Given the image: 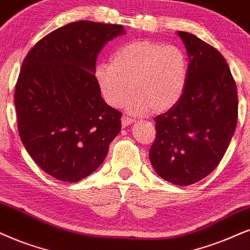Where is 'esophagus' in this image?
<instances>
[{
	"instance_id": "1",
	"label": "esophagus",
	"mask_w": 250,
	"mask_h": 250,
	"mask_svg": "<svg viewBox=\"0 0 250 250\" xmlns=\"http://www.w3.org/2000/svg\"><path fill=\"white\" fill-rule=\"evenodd\" d=\"M121 122H122V127L125 128V127H128L129 125H131V123H134L135 120L128 118V116H123V118L121 119Z\"/></svg>"
}]
</instances>
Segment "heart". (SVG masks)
<instances>
[{"label":"heart","mask_w":250,"mask_h":250,"mask_svg":"<svg viewBox=\"0 0 250 250\" xmlns=\"http://www.w3.org/2000/svg\"><path fill=\"white\" fill-rule=\"evenodd\" d=\"M94 78L110 107L125 104L132 114L168 112L178 105L187 88L189 59L182 48L148 39L132 40L118 47L110 63H98Z\"/></svg>","instance_id":"b5f03b06"}]
</instances>
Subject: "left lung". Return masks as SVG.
<instances>
[{
	"instance_id": "8db88e82",
	"label": "left lung",
	"mask_w": 250,
	"mask_h": 250,
	"mask_svg": "<svg viewBox=\"0 0 250 250\" xmlns=\"http://www.w3.org/2000/svg\"><path fill=\"white\" fill-rule=\"evenodd\" d=\"M189 58V80L182 99L154 118L151 165L176 186L210 174L223 159L238 121V92L226 60L200 38L178 31Z\"/></svg>"
}]
</instances>
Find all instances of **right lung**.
<instances>
[{"label": "right lung", "mask_w": 250, "mask_h": 250, "mask_svg": "<svg viewBox=\"0 0 250 250\" xmlns=\"http://www.w3.org/2000/svg\"><path fill=\"white\" fill-rule=\"evenodd\" d=\"M121 25L75 21L38 41L15 88L21 140L41 169L78 182L102 165L122 114L104 102L94 78L103 47Z\"/></svg>", "instance_id": "1"}]
</instances>
